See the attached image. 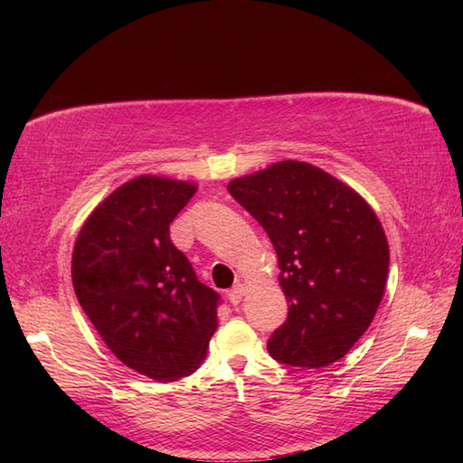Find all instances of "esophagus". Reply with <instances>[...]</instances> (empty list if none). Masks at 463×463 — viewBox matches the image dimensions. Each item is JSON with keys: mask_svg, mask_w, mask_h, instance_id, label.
<instances>
[{"mask_svg": "<svg viewBox=\"0 0 463 463\" xmlns=\"http://www.w3.org/2000/svg\"><path fill=\"white\" fill-rule=\"evenodd\" d=\"M244 294H247V287H244L242 282L234 284V287L229 290V300H231L232 304H239V302L242 300Z\"/></svg>", "mask_w": 463, "mask_h": 463, "instance_id": "esophagus-1", "label": "esophagus"}]
</instances>
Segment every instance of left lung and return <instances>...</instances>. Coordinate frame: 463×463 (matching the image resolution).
<instances>
[{"label": "left lung", "mask_w": 463, "mask_h": 463, "mask_svg": "<svg viewBox=\"0 0 463 463\" xmlns=\"http://www.w3.org/2000/svg\"><path fill=\"white\" fill-rule=\"evenodd\" d=\"M229 193L267 231L288 318L269 340L274 360L324 368L368 330L388 280L382 222L362 196L304 161L237 176Z\"/></svg>", "instance_id": "8db88e82"}]
</instances>
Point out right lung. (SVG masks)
I'll return each instance as SVG.
<instances>
[{
	"instance_id": "right-lung-1",
	"label": "right lung",
	"mask_w": 463,
	"mask_h": 463,
	"mask_svg": "<svg viewBox=\"0 0 463 463\" xmlns=\"http://www.w3.org/2000/svg\"><path fill=\"white\" fill-rule=\"evenodd\" d=\"M194 193L191 181L135 176L95 206L73 247L81 308L125 366L156 382L199 368L219 324V294L169 237Z\"/></svg>"
}]
</instances>
